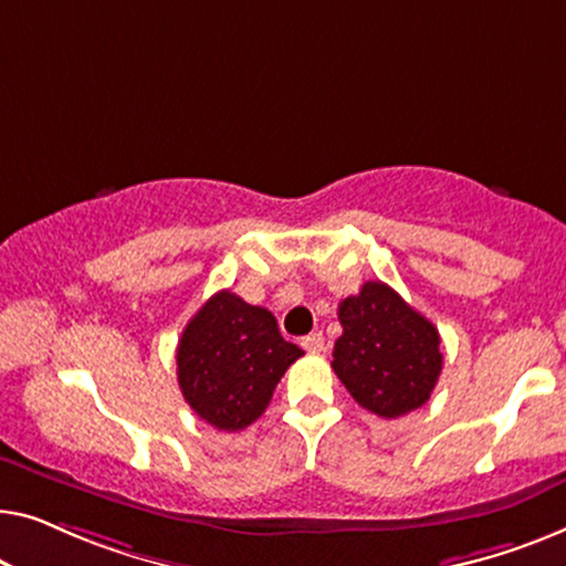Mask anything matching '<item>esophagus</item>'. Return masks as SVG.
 Returning <instances> with one entry per match:
<instances>
[{
  "label": "esophagus",
  "instance_id": "esophagus-1",
  "mask_svg": "<svg viewBox=\"0 0 566 566\" xmlns=\"http://www.w3.org/2000/svg\"><path fill=\"white\" fill-rule=\"evenodd\" d=\"M302 348H307L310 354H321L323 348H325L323 333H310V336L302 338Z\"/></svg>",
  "mask_w": 566,
  "mask_h": 566
}]
</instances>
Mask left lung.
I'll list each match as a JSON object with an SVG mask.
<instances>
[{
  "label": "left lung",
  "mask_w": 566,
  "mask_h": 566,
  "mask_svg": "<svg viewBox=\"0 0 566 566\" xmlns=\"http://www.w3.org/2000/svg\"><path fill=\"white\" fill-rule=\"evenodd\" d=\"M344 333L333 346V371L356 402L379 418H400L428 402L443 354L436 325L392 286L366 282L338 305Z\"/></svg>",
  "instance_id": "1"
}]
</instances>
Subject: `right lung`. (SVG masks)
Instances as JSON below:
<instances>
[{
	"instance_id": "obj_1",
	"label": "right lung",
	"mask_w": 566,
	"mask_h": 566,
	"mask_svg": "<svg viewBox=\"0 0 566 566\" xmlns=\"http://www.w3.org/2000/svg\"><path fill=\"white\" fill-rule=\"evenodd\" d=\"M305 354L282 338L266 307L238 294H212L187 323L177 348L185 400L218 431H243L261 418L276 381Z\"/></svg>"
}]
</instances>
